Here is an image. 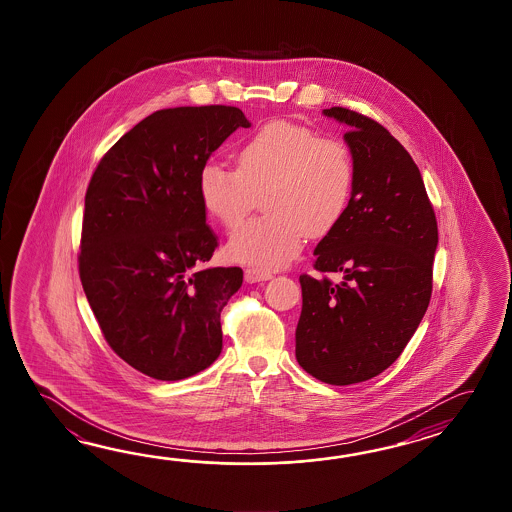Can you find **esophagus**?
<instances>
[{
  "instance_id": "obj_1",
  "label": "esophagus",
  "mask_w": 512,
  "mask_h": 512,
  "mask_svg": "<svg viewBox=\"0 0 512 512\" xmlns=\"http://www.w3.org/2000/svg\"><path fill=\"white\" fill-rule=\"evenodd\" d=\"M271 278V272H263L260 269H252V267L245 269V282L247 283L267 282Z\"/></svg>"
}]
</instances>
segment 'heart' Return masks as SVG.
<instances>
[{
  "label": "heart",
  "instance_id": "obj_1",
  "mask_svg": "<svg viewBox=\"0 0 512 512\" xmlns=\"http://www.w3.org/2000/svg\"><path fill=\"white\" fill-rule=\"evenodd\" d=\"M238 168L207 163L197 177V196L225 229L240 227L263 192L267 216L232 234L230 260L276 271L302 251L309 234H327L346 216L357 179L348 142L276 120L240 142Z\"/></svg>",
  "mask_w": 512,
  "mask_h": 512
}]
</instances>
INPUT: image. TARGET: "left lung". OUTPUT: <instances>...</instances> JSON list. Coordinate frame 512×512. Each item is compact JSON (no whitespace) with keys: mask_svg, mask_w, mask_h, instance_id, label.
<instances>
[{"mask_svg":"<svg viewBox=\"0 0 512 512\" xmlns=\"http://www.w3.org/2000/svg\"><path fill=\"white\" fill-rule=\"evenodd\" d=\"M348 124L357 179L346 216L316 245L318 272L300 276L296 360L333 386L368 381L403 353L432 296L437 221L421 172L403 144L353 109H324Z\"/></svg>","mask_w":512,"mask_h":512,"instance_id":"left-lung-1","label":"left lung"}]
</instances>
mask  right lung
Instances as JSON below:
<instances>
[{
  "instance_id": "1",
  "label": "right lung",
  "mask_w": 512,
  "mask_h": 512,
  "mask_svg": "<svg viewBox=\"0 0 512 512\" xmlns=\"http://www.w3.org/2000/svg\"><path fill=\"white\" fill-rule=\"evenodd\" d=\"M234 106L159 109L100 159L86 192L78 272L109 348L157 381L208 368L240 267H203L218 247L197 177L230 133Z\"/></svg>"
}]
</instances>
